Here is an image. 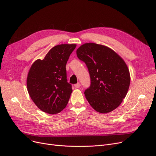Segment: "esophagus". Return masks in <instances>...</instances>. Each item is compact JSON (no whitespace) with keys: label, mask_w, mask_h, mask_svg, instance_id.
<instances>
[{"label":"esophagus","mask_w":156,"mask_h":156,"mask_svg":"<svg viewBox=\"0 0 156 156\" xmlns=\"http://www.w3.org/2000/svg\"><path fill=\"white\" fill-rule=\"evenodd\" d=\"M74 86H75V87L76 88H80V87H81V84H80L79 83H78L77 84H75Z\"/></svg>","instance_id":"1"}]
</instances>
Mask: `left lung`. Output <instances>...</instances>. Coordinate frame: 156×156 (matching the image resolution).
Wrapping results in <instances>:
<instances>
[{
	"mask_svg": "<svg viewBox=\"0 0 156 156\" xmlns=\"http://www.w3.org/2000/svg\"><path fill=\"white\" fill-rule=\"evenodd\" d=\"M79 59L86 64L90 77V87L84 91L94 110L108 113L119 107L130 84V74L124 60L108 47L86 43L77 49Z\"/></svg>",
	"mask_w": 156,
	"mask_h": 156,
	"instance_id": "1",
	"label": "left lung"
}]
</instances>
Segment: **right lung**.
Here are the masks:
<instances>
[{
    "label": "right lung",
    "instance_id": "right-lung-1",
    "mask_svg": "<svg viewBox=\"0 0 156 156\" xmlns=\"http://www.w3.org/2000/svg\"><path fill=\"white\" fill-rule=\"evenodd\" d=\"M76 45H56L43 60L37 59L32 64L27 78V90L42 111L55 115L66 107L72 88L67 82L66 65Z\"/></svg>",
    "mask_w": 156,
    "mask_h": 156
}]
</instances>
